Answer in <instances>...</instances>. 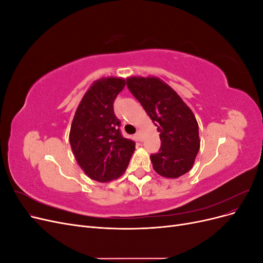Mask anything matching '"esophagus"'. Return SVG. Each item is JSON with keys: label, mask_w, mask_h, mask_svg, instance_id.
Listing matches in <instances>:
<instances>
[{"label": "esophagus", "mask_w": 263, "mask_h": 263, "mask_svg": "<svg viewBox=\"0 0 263 263\" xmlns=\"http://www.w3.org/2000/svg\"><path fill=\"white\" fill-rule=\"evenodd\" d=\"M135 137H136V139L138 141H141V134H140V132H137L136 134H135Z\"/></svg>", "instance_id": "esophagus-1"}]
</instances>
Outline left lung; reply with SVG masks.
I'll return each instance as SVG.
<instances>
[{
	"instance_id": "obj_1",
	"label": "left lung",
	"mask_w": 263,
	"mask_h": 263,
	"mask_svg": "<svg viewBox=\"0 0 263 263\" xmlns=\"http://www.w3.org/2000/svg\"><path fill=\"white\" fill-rule=\"evenodd\" d=\"M126 82L160 133L161 147L150 156L155 171L170 179L189 172L201 144L198 124L192 110L160 79L130 77Z\"/></svg>"
}]
</instances>
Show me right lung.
Masks as SVG:
<instances>
[{
	"label": "right lung",
	"instance_id": "obj_1",
	"mask_svg": "<svg viewBox=\"0 0 263 263\" xmlns=\"http://www.w3.org/2000/svg\"><path fill=\"white\" fill-rule=\"evenodd\" d=\"M125 84L124 79L112 77L93 82L71 124L69 140L76 160L95 181L121 177L135 151V141L123 137L113 106Z\"/></svg>",
	"mask_w": 263,
	"mask_h": 263
}]
</instances>
